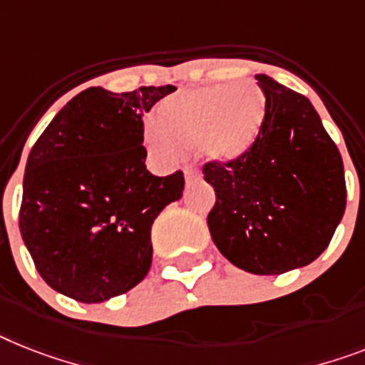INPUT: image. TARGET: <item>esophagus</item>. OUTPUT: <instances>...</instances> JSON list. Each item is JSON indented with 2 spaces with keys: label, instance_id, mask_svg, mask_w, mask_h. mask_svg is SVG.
Wrapping results in <instances>:
<instances>
[{
  "label": "esophagus",
  "instance_id": "esophagus-1",
  "mask_svg": "<svg viewBox=\"0 0 365 365\" xmlns=\"http://www.w3.org/2000/svg\"><path fill=\"white\" fill-rule=\"evenodd\" d=\"M185 179H186V185H190V182H194V180L201 179V173L195 170H185Z\"/></svg>",
  "mask_w": 365,
  "mask_h": 365
}]
</instances>
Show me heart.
<instances>
[{"label":"heart","instance_id":"b5f03b06","mask_svg":"<svg viewBox=\"0 0 365 365\" xmlns=\"http://www.w3.org/2000/svg\"><path fill=\"white\" fill-rule=\"evenodd\" d=\"M267 119V95L255 81L209 86L162 101L145 143L162 162H173L180 149L197 147L201 158L233 164L259 140Z\"/></svg>","mask_w":365,"mask_h":365}]
</instances>
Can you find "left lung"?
<instances>
[{"instance_id":"8db88e82","label":"left lung","mask_w":365,"mask_h":365,"mask_svg":"<svg viewBox=\"0 0 365 365\" xmlns=\"http://www.w3.org/2000/svg\"><path fill=\"white\" fill-rule=\"evenodd\" d=\"M267 119L248 155L207 164L216 192L210 237L227 261L270 276L306 267L323 254L345 212V173L338 147L312 102L267 74Z\"/></svg>"}]
</instances>
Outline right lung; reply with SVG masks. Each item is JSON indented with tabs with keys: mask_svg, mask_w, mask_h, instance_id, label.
<instances>
[{
	"mask_svg": "<svg viewBox=\"0 0 365 365\" xmlns=\"http://www.w3.org/2000/svg\"><path fill=\"white\" fill-rule=\"evenodd\" d=\"M177 87L78 93L27 156L20 233L57 293L98 304L130 291L153 261L150 227L185 177L145 165L143 115Z\"/></svg>",
	"mask_w": 365,
	"mask_h": 365,
	"instance_id": "add662e5",
	"label": "right lung"
}]
</instances>
